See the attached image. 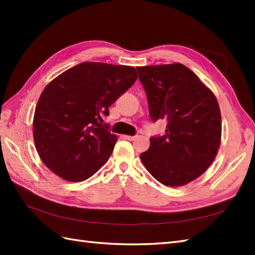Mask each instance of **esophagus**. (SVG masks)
Segmentation results:
<instances>
[{
    "label": "esophagus",
    "mask_w": 255,
    "mask_h": 255,
    "mask_svg": "<svg viewBox=\"0 0 255 255\" xmlns=\"http://www.w3.org/2000/svg\"><path fill=\"white\" fill-rule=\"evenodd\" d=\"M123 138L126 139V140H129V141H132V140L137 138V136H128V134H124Z\"/></svg>",
    "instance_id": "obj_1"
}]
</instances>
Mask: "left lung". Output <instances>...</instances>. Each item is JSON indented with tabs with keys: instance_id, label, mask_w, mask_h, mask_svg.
Returning <instances> with one entry per match:
<instances>
[{
	"instance_id": "1",
	"label": "left lung",
	"mask_w": 255,
	"mask_h": 255,
	"mask_svg": "<svg viewBox=\"0 0 255 255\" xmlns=\"http://www.w3.org/2000/svg\"><path fill=\"white\" fill-rule=\"evenodd\" d=\"M152 121L166 122L165 133L150 138L140 154L145 169L166 186L196 180L213 163L221 142L218 101L182 63L137 67Z\"/></svg>"
}]
</instances>
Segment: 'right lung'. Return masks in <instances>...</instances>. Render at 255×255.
Returning <instances> with one entry per match:
<instances>
[{"instance_id":"add662e5","label":"right lung","mask_w":255,"mask_h":255,"mask_svg":"<svg viewBox=\"0 0 255 255\" xmlns=\"http://www.w3.org/2000/svg\"><path fill=\"white\" fill-rule=\"evenodd\" d=\"M138 78L133 67L82 62L40 94L32 136L41 161L69 182L88 180L106 163L117 136L103 126L108 108Z\"/></svg>"}]
</instances>
